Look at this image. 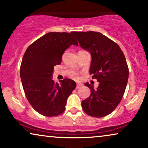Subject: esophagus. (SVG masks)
Listing matches in <instances>:
<instances>
[{"mask_svg": "<svg viewBox=\"0 0 148 148\" xmlns=\"http://www.w3.org/2000/svg\"><path fill=\"white\" fill-rule=\"evenodd\" d=\"M82 86V84H77V86H76V88L77 89V88H80Z\"/></svg>", "mask_w": 148, "mask_h": 148, "instance_id": "1", "label": "esophagus"}]
</instances>
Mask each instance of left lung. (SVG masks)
<instances>
[{"instance_id":"8db88e82","label":"left lung","mask_w":148,"mask_h":148,"mask_svg":"<svg viewBox=\"0 0 148 148\" xmlns=\"http://www.w3.org/2000/svg\"><path fill=\"white\" fill-rule=\"evenodd\" d=\"M82 48L90 53V73L97 79V88L86 83L90 96L82 102L84 112L95 118L110 114L120 103L128 79V68L117 43L99 32H72Z\"/></svg>"}]
</instances>
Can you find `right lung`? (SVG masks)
Here are the masks:
<instances>
[{"mask_svg": "<svg viewBox=\"0 0 148 148\" xmlns=\"http://www.w3.org/2000/svg\"><path fill=\"white\" fill-rule=\"evenodd\" d=\"M78 46L71 33L51 32L45 34L25 51L20 66V77L28 102L43 116H57L64 112L68 97L76 87L70 79H52L54 66L60 64L64 51Z\"/></svg>", "mask_w": 148, "mask_h": 148, "instance_id": "1", "label": "right lung"}]
</instances>
